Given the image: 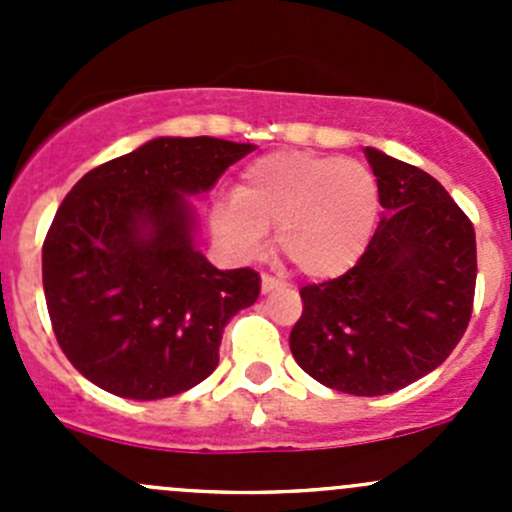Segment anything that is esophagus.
<instances>
[{
	"label": "esophagus",
	"mask_w": 512,
	"mask_h": 512,
	"mask_svg": "<svg viewBox=\"0 0 512 512\" xmlns=\"http://www.w3.org/2000/svg\"><path fill=\"white\" fill-rule=\"evenodd\" d=\"M280 280H275L272 275H262V294H270V292H277V289H282Z\"/></svg>",
	"instance_id": "obj_1"
}]
</instances>
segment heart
I'll list each match as a JSON object with an SVG mask.
<instances>
[{
  "label": "heart",
  "mask_w": 512,
  "mask_h": 512,
  "mask_svg": "<svg viewBox=\"0 0 512 512\" xmlns=\"http://www.w3.org/2000/svg\"><path fill=\"white\" fill-rule=\"evenodd\" d=\"M381 215L376 175L359 160L280 151L245 165L210 213L215 237L250 260L277 227V250L307 280H337L364 257Z\"/></svg>",
  "instance_id": "b5f03b06"
}]
</instances>
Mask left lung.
Segmentation results:
<instances>
[{
  "mask_svg": "<svg viewBox=\"0 0 512 512\" xmlns=\"http://www.w3.org/2000/svg\"><path fill=\"white\" fill-rule=\"evenodd\" d=\"M381 193L364 257L302 287L294 361L329 389L384 396L431 374L461 342L476 292V232L426 170L364 148Z\"/></svg>",
  "mask_w": 512,
  "mask_h": 512,
  "instance_id": "obj_1",
  "label": "left lung"
}]
</instances>
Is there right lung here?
<instances>
[{"mask_svg":"<svg viewBox=\"0 0 512 512\" xmlns=\"http://www.w3.org/2000/svg\"><path fill=\"white\" fill-rule=\"evenodd\" d=\"M252 143L160 136L89 170L44 240L41 277L56 342L91 384L133 401L193 389L220 361L225 324L260 297V275L218 270L198 215Z\"/></svg>","mask_w":512,"mask_h":512,"instance_id":"obj_1","label":"right lung"}]
</instances>
